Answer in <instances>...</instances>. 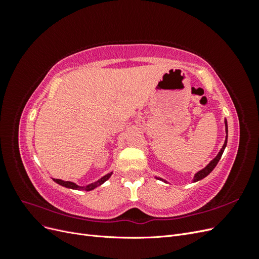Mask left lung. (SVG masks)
Returning <instances> with one entry per match:
<instances>
[{
	"label": "left lung",
	"mask_w": 259,
	"mask_h": 259,
	"mask_svg": "<svg viewBox=\"0 0 259 259\" xmlns=\"http://www.w3.org/2000/svg\"><path fill=\"white\" fill-rule=\"evenodd\" d=\"M225 131H226V139H225V143H224V145H223V147H222V149H221V151L218 152V154L215 156V158H214L213 160H211V161L207 164V165H206L204 168H202L201 170L197 171V173L194 174L192 183H197V182H199V180H201V179H203V178H205V177L210 173V171L215 168V166L217 165V163L219 162V160H221L222 155H223V153H224L225 148H226V146H227V140H228V124H227V120H226V119H225ZM155 178L159 179V180H162V182L167 184V182H166L165 179H163V178H161V177H155Z\"/></svg>",
	"instance_id": "left-lung-1"
}]
</instances>
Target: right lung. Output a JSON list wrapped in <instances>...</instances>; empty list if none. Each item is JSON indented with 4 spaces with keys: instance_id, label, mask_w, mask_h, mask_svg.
<instances>
[{
    "instance_id": "right-lung-1",
    "label": "right lung",
    "mask_w": 259,
    "mask_h": 259,
    "mask_svg": "<svg viewBox=\"0 0 259 259\" xmlns=\"http://www.w3.org/2000/svg\"><path fill=\"white\" fill-rule=\"evenodd\" d=\"M113 171H110V173H108L107 175L103 176L100 179L96 180V182H94L92 184H89L86 186H79L76 185L75 183H72V182H65V180H61V179H56V178H53V180L55 183H57L58 185L62 186V187H66V188H69V189H73V190H85V191H91L93 189H95V188L99 187L103 185L105 182H107V180L111 177Z\"/></svg>"
}]
</instances>
